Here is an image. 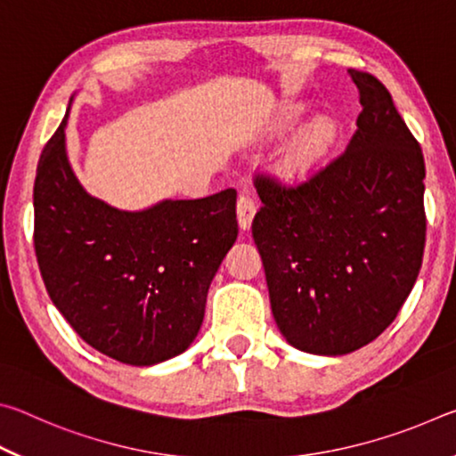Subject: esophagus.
<instances>
[{
	"mask_svg": "<svg viewBox=\"0 0 456 456\" xmlns=\"http://www.w3.org/2000/svg\"><path fill=\"white\" fill-rule=\"evenodd\" d=\"M256 200H253L249 195H241L237 200V221H239V227L243 231H247L251 227L253 217H256Z\"/></svg>",
	"mask_w": 456,
	"mask_h": 456,
	"instance_id": "esophagus-1",
	"label": "esophagus"
}]
</instances>
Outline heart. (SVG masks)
I'll use <instances>...</instances> for the list:
<instances>
[{
	"label": "heart",
	"instance_id": "1",
	"mask_svg": "<svg viewBox=\"0 0 456 456\" xmlns=\"http://www.w3.org/2000/svg\"><path fill=\"white\" fill-rule=\"evenodd\" d=\"M304 104L299 102H288L280 108L277 114V126L289 128L296 125L299 117L304 114ZM338 134L336 122L328 117H315L307 125L293 136L288 151L283 157V173L297 179L312 171V168L320 163L323 154L330 151V146L334 144Z\"/></svg>",
	"mask_w": 456,
	"mask_h": 456
}]
</instances>
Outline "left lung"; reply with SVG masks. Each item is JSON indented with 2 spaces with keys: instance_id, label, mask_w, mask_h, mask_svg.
Instances as JSON below:
<instances>
[{
  "instance_id": "left-lung-1",
  "label": "left lung",
  "mask_w": 456,
  "mask_h": 456,
  "mask_svg": "<svg viewBox=\"0 0 456 456\" xmlns=\"http://www.w3.org/2000/svg\"><path fill=\"white\" fill-rule=\"evenodd\" d=\"M358 130L299 187L257 176L253 239L277 328L293 348L344 356L390 326L419 277L427 235L424 159L390 92L348 70Z\"/></svg>"
}]
</instances>
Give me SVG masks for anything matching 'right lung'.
<instances>
[{"label":"right lung","instance_id":"right-lung-1","mask_svg":"<svg viewBox=\"0 0 456 456\" xmlns=\"http://www.w3.org/2000/svg\"><path fill=\"white\" fill-rule=\"evenodd\" d=\"M72 104V98H70ZM70 106L34 183V247L53 305L84 342L122 364L183 354L237 239V191L122 211L82 187L66 152Z\"/></svg>","mask_w":456,"mask_h":456}]
</instances>
